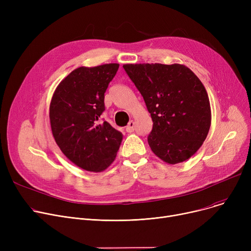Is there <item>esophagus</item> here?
I'll list each match as a JSON object with an SVG mask.
<instances>
[{"label":"esophagus","mask_w":251,"mask_h":251,"mask_svg":"<svg viewBox=\"0 0 251 251\" xmlns=\"http://www.w3.org/2000/svg\"><path fill=\"white\" fill-rule=\"evenodd\" d=\"M135 129V122L134 121H130L126 127L127 132H133Z\"/></svg>","instance_id":"1"}]
</instances>
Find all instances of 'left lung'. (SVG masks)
<instances>
[{"instance_id": "1", "label": "left lung", "mask_w": 251, "mask_h": 251, "mask_svg": "<svg viewBox=\"0 0 251 251\" xmlns=\"http://www.w3.org/2000/svg\"><path fill=\"white\" fill-rule=\"evenodd\" d=\"M152 119L148 141L169 164L185 162L201 149L209 131L212 111L202 82L183 64H124Z\"/></svg>"}]
</instances>
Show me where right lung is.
<instances>
[{
	"label": "right lung",
	"mask_w": 251,
	"mask_h": 251,
	"mask_svg": "<svg viewBox=\"0 0 251 251\" xmlns=\"http://www.w3.org/2000/svg\"><path fill=\"white\" fill-rule=\"evenodd\" d=\"M119 64L79 67L56 87L50 103V123L56 143L74 165L88 172H102L115 161L123 134L107 121L104 92Z\"/></svg>",
	"instance_id": "1"
}]
</instances>
